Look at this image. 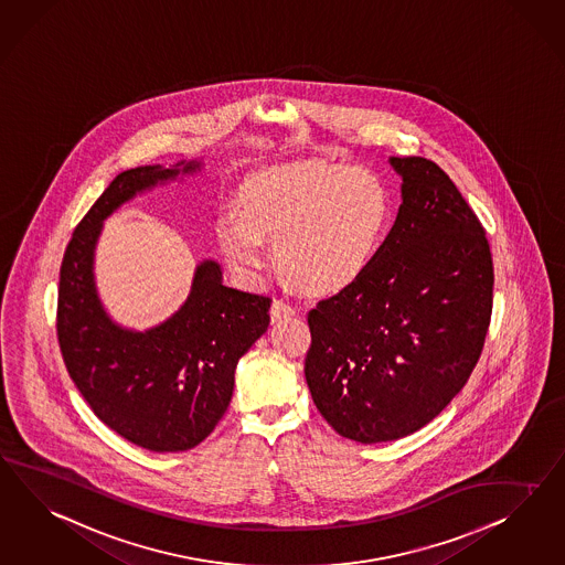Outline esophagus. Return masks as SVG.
<instances>
[{
    "instance_id": "1",
    "label": "esophagus",
    "mask_w": 565,
    "mask_h": 565,
    "mask_svg": "<svg viewBox=\"0 0 565 565\" xmlns=\"http://www.w3.org/2000/svg\"><path fill=\"white\" fill-rule=\"evenodd\" d=\"M269 315H271V322H279L294 317V315H296V308L288 305V302H284V300H274Z\"/></svg>"
}]
</instances>
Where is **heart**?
<instances>
[{
    "label": "heart",
    "instance_id": "heart-1",
    "mask_svg": "<svg viewBox=\"0 0 565 565\" xmlns=\"http://www.w3.org/2000/svg\"><path fill=\"white\" fill-rule=\"evenodd\" d=\"M395 199L370 168L291 164L257 174L244 191L243 214L220 220L217 238L234 271L259 279L269 250L284 277L310 294L358 284L379 259Z\"/></svg>",
    "mask_w": 565,
    "mask_h": 565
}]
</instances>
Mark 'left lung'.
Instances as JSON below:
<instances>
[{
	"label": "left lung",
	"mask_w": 565,
	"mask_h": 565,
	"mask_svg": "<svg viewBox=\"0 0 565 565\" xmlns=\"http://www.w3.org/2000/svg\"><path fill=\"white\" fill-rule=\"evenodd\" d=\"M401 207L379 259L308 312L305 374L329 426L391 443L429 424L469 381L491 317L486 230L436 162L388 158Z\"/></svg>",
	"instance_id": "obj_1"
}]
</instances>
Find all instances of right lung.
I'll return each mask as SVG.
<instances>
[{
  "label": "right lung",
  "instance_id": "1",
  "mask_svg": "<svg viewBox=\"0 0 565 565\" xmlns=\"http://www.w3.org/2000/svg\"><path fill=\"white\" fill-rule=\"evenodd\" d=\"M201 160L125 170L77 224L63 255L57 337L63 362L94 415L152 452L203 443L226 413L236 364L269 327L271 300L224 286L217 260L199 263L183 306L148 331L113 321L94 279L103 224L122 203L195 174Z\"/></svg>",
  "mask_w": 565,
  "mask_h": 565
}]
</instances>
